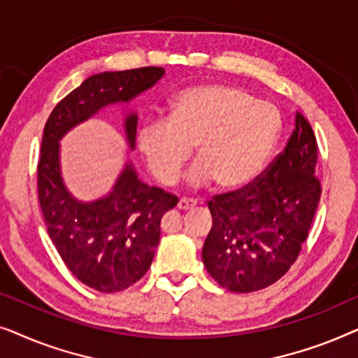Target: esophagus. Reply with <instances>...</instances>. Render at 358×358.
Returning a JSON list of instances; mask_svg holds the SVG:
<instances>
[{"label":"esophagus","mask_w":358,"mask_h":358,"mask_svg":"<svg viewBox=\"0 0 358 358\" xmlns=\"http://www.w3.org/2000/svg\"><path fill=\"white\" fill-rule=\"evenodd\" d=\"M195 205H197V202H195V200L180 199L179 202H178V208H179V210H190V208H194Z\"/></svg>","instance_id":"obj_1"}]
</instances>
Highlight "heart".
Instances as JSON below:
<instances>
[{
    "mask_svg": "<svg viewBox=\"0 0 358 358\" xmlns=\"http://www.w3.org/2000/svg\"><path fill=\"white\" fill-rule=\"evenodd\" d=\"M280 134L275 106L259 102L241 87L207 83L179 92L169 119L145 122L136 145L150 173L164 185L178 180L197 145L187 184L205 187L217 180L220 189L233 190L256 178Z\"/></svg>",
    "mask_w": 358,
    "mask_h": 358,
    "instance_id": "heart-1",
    "label": "heart"
}]
</instances>
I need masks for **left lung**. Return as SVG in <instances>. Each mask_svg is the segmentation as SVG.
Here are the masks:
<instances>
[{
  "label": "left lung",
  "mask_w": 358,
  "mask_h": 358,
  "mask_svg": "<svg viewBox=\"0 0 358 358\" xmlns=\"http://www.w3.org/2000/svg\"><path fill=\"white\" fill-rule=\"evenodd\" d=\"M316 136L301 114L283 153L254 182L208 202L213 227L202 261L229 292L262 290L287 273L320 203Z\"/></svg>",
  "instance_id": "8db88e82"
}]
</instances>
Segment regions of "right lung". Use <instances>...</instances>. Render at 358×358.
Returning a JSON list of instances; mask_svg holds the SVG:
<instances>
[{
  "label": "right lung",
  "mask_w": 358,
  "mask_h": 358,
  "mask_svg": "<svg viewBox=\"0 0 358 358\" xmlns=\"http://www.w3.org/2000/svg\"><path fill=\"white\" fill-rule=\"evenodd\" d=\"M163 76L161 66L92 75L58 102L43 129L37 184L48 236L73 275L97 292H122L145 275L159 243L161 218L178 197L145 184L127 159L109 192L76 199L63 179L60 141L106 107L129 104ZM122 124L135 150L138 114L124 109Z\"/></svg>",
  "instance_id": "obj_1"
}]
</instances>
